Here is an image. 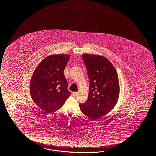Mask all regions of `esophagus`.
I'll return each mask as SVG.
<instances>
[{
  "label": "esophagus",
  "instance_id": "obj_1",
  "mask_svg": "<svg viewBox=\"0 0 156 156\" xmlns=\"http://www.w3.org/2000/svg\"><path fill=\"white\" fill-rule=\"evenodd\" d=\"M78 94V93L77 92H73V93H72V95H73V96H74V97H75L76 96V95Z\"/></svg>",
  "mask_w": 156,
  "mask_h": 156
}]
</instances>
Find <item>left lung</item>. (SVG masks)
Returning a JSON list of instances; mask_svg holds the SVG:
<instances>
[{"label":"left lung","instance_id":"1","mask_svg":"<svg viewBox=\"0 0 156 156\" xmlns=\"http://www.w3.org/2000/svg\"><path fill=\"white\" fill-rule=\"evenodd\" d=\"M82 59L87 69L90 89L87 100L80 104V107L86 116L95 120L110 112L118 101V74L105 57L85 54Z\"/></svg>","mask_w":156,"mask_h":156}]
</instances>
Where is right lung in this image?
Segmentation results:
<instances>
[{
    "label": "right lung",
    "mask_w": 156,
    "mask_h": 156,
    "mask_svg": "<svg viewBox=\"0 0 156 156\" xmlns=\"http://www.w3.org/2000/svg\"><path fill=\"white\" fill-rule=\"evenodd\" d=\"M69 55H51L44 58L34 72L30 82L31 97L37 105L48 113L58 110L71 93L63 71Z\"/></svg>",
    "instance_id": "right-lung-1"
}]
</instances>
